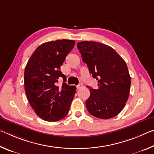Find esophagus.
Returning <instances> with one entry per match:
<instances>
[{"label":"esophagus","mask_w":154,"mask_h":154,"mask_svg":"<svg viewBox=\"0 0 154 154\" xmlns=\"http://www.w3.org/2000/svg\"><path fill=\"white\" fill-rule=\"evenodd\" d=\"M83 88V85L82 84V83H80V84H79L78 85H77V90H79V89H81V88Z\"/></svg>","instance_id":"1"}]
</instances>
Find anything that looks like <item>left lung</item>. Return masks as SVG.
I'll list each match as a JSON object with an SVG mask.
<instances>
[{
  "label": "left lung",
  "instance_id": "1",
  "mask_svg": "<svg viewBox=\"0 0 154 154\" xmlns=\"http://www.w3.org/2000/svg\"><path fill=\"white\" fill-rule=\"evenodd\" d=\"M77 46L83 62L98 81V89L88 86L90 92L85 101L88 112L100 119L118 116L126 105L131 83L126 62L105 44L85 41Z\"/></svg>",
  "mask_w": 154,
  "mask_h": 154
}]
</instances>
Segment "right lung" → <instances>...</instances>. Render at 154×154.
<instances>
[{
  "mask_svg": "<svg viewBox=\"0 0 154 154\" xmlns=\"http://www.w3.org/2000/svg\"><path fill=\"white\" fill-rule=\"evenodd\" d=\"M73 40H57L38 47L28 60L24 71V88L30 106L43 120L56 122L69 113L76 87L63 82L58 86V78L66 76L60 66L75 45Z\"/></svg>",
  "mask_w": 154,
  "mask_h": 154,
  "instance_id": "1",
  "label": "right lung"
}]
</instances>
